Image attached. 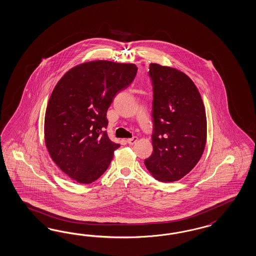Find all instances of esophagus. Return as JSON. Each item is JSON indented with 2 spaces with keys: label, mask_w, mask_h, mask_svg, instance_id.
Listing matches in <instances>:
<instances>
[{
  "label": "esophagus",
  "mask_w": 256,
  "mask_h": 256,
  "mask_svg": "<svg viewBox=\"0 0 256 256\" xmlns=\"http://www.w3.org/2000/svg\"><path fill=\"white\" fill-rule=\"evenodd\" d=\"M136 141H138V138H136V136H132V138L127 140V143L130 144V145H132V144H134Z\"/></svg>",
  "instance_id": "esophagus-1"
}]
</instances>
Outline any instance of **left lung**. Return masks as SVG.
Returning a JSON list of instances; mask_svg holds the SVG:
<instances>
[{"mask_svg":"<svg viewBox=\"0 0 256 256\" xmlns=\"http://www.w3.org/2000/svg\"><path fill=\"white\" fill-rule=\"evenodd\" d=\"M154 100V152L144 163L160 182L178 181L197 165L206 142V109L188 76L150 64Z\"/></svg>","mask_w":256,"mask_h":256,"instance_id":"1","label":"left lung"}]
</instances>
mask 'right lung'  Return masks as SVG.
<instances>
[{"mask_svg": "<svg viewBox=\"0 0 256 256\" xmlns=\"http://www.w3.org/2000/svg\"><path fill=\"white\" fill-rule=\"evenodd\" d=\"M136 72L134 64L91 61L56 86L45 114V143L54 162L75 181L91 184L108 170L120 145L108 138L106 113Z\"/></svg>", "mask_w": 256, "mask_h": 256, "instance_id": "add662e5", "label": "right lung"}]
</instances>
